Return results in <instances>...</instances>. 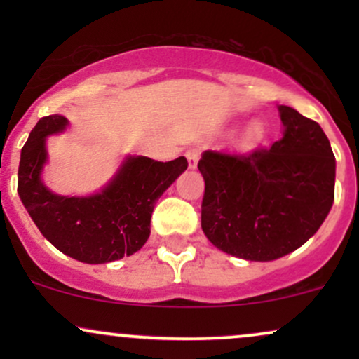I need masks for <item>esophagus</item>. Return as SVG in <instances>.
Wrapping results in <instances>:
<instances>
[{"instance_id":"esophagus-1","label":"esophagus","mask_w":359,"mask_h":359,"mask_svg":"<svg viewBox=\"0 0 359 359\" xmlns=\"http://www.w3.org/2000/svg\"><path fill=\"white\" fill-rule=\"evenodd\" d=\"M185 156H187V160H189V167L196 168L197 162H199V158H201V150L199 148H189V150L185 151Z\"/></svg>"}]
</instances>
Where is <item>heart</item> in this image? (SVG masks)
I'll list each match as a JSON object with an SVG mask.
<instances>
[{
	"instance_id": "obj_1",
	"label": "heart",
	"mask_w": 359,
	"mask_h": 359,
	"mask_svg": "<svg viewBox=\"0 0 359 359\" xmlns=\"http://www.w3.org/2000/svg\"><path fill=\"white\" fill-rule=\"evenodd\" d=\"M262 137H263V128H262V125H251L250 128H248V131H246V135H245V142L248 143V145H255V143H258L259 140H262Z\"/></svg>"
}]
</instances>
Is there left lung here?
<instances>
[{
  "label": "left lung",
  "mask_w": 359,
  "mask_h": 359,
  "mask_svg": "<svg viewBox=\"0 0 359 359\" xmlns=\"http://www.w3.org/2000/svg\"><path fill=\"white\" fill-rule=\"evenodd\" d=\"M283 138L246 154L204 151L201 226L216 248L270 262L302 246L334 201L336 158L323 128L280 106Z\"/></svg>",
  "instance_id": "left-lung-1"
}]
</instances>
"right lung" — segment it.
Segmentation results:
<instances>
[{
  "label": "right lung",
  "mask_w": 359,
  "mask_h": 359,
  "mask_svg": "<svg viewBox=\"0 0 359 359\" xmlns=\"http://www.w3.org/2000/svg\"><path fill=\"white\" fill-rule=\"evenodd\" d=\"M65 125L67 119L62 114H50L32 130L20 158V199L40 233L69 257L84 263H108L133 255L150 236L156 199L187 168V160L179 156L156 162L133 156L96 196H57L42 184L40 172L47 160L45 137Z\"/></svg>",
  "instance_id": "1"
}]
</instances>
